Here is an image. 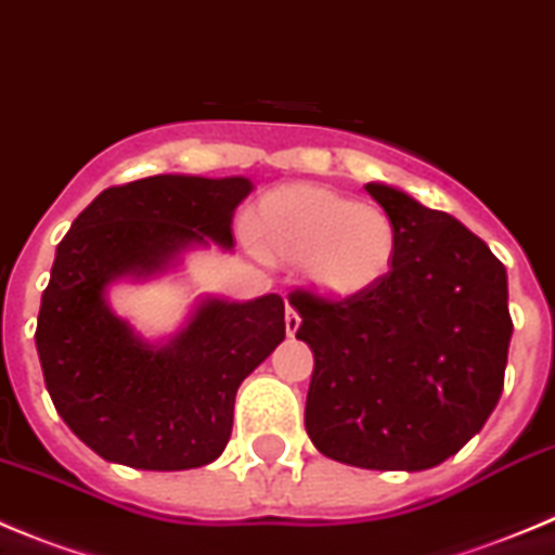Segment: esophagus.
Segmentation results:
<instances>
[{
    "instance_id": "34e87169",
    "label": "esophagus",
    "mask_w": 555,
    "mask_h": 555,
    "mask_svg": "<svg viewBox=\"0 0 555 555\" xmlns=\"http://www.w3.org/2000/svg\"><path fill=\"white\" fill-rule=\"evenodd\" d=\"M298 326H301V314L296 312V307H293V304H287V309H284V328H287L289 337H296Z\"/></svg>"
}]
</instances>
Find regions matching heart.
I'll return each mask as SVG.
<instances>
[{
  "mask_svg": "<svg viewBox=\"0 0 555 555\" xmlns=\"http://www.w3.org/2000/svg\"><path fill=\"white\" fill-rule=\"evenodd\" d=\"M254 241L284 266H304L328 298L362 296L392 268L398 232L376 204H359L318 184H284L254 212Z\"/></svg>",
  "mask_w": 555,
  "mask_h": 555,
  "instance_id": "b5f03b06",
  "label": "heart"
}]
</instances>
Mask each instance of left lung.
I'll use <instances>...</instances> for the list:
<instances>
[{"mask_svg": "<svg viewBox=\"0 0 555 555\" xmlns=\"http://www.w3.org/2000/svg\"><path fill=\"white\" fill-rule=\"evenodd\" d=\"M398 232L373 289H293L314 353L304 409L312 446L364 470H428L481 431L503 392L512 314L506 268L448 212L364 184Z\"/></svg>", "mask_w": 555, "mask_h": 555, "instance_id": "1", "label": "left lung"}]
</instances>
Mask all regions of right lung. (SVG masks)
<instances>
[{"label": "right lung", "mask_w": 555, "mask_h": 555, "mask_svg": "<svg viewBox=\"0 0 555 555\" xmlns=\"http://www.w3.org/2000/svg\"><path fill=\"white\" fill-rule=\"evenodd\" d=\"M248 193L246 177L116 184L60 241L35 346L57 414L107 462L191 470L221 456L237 387L284 339L276 293L207 298L168 346L143 343L104 301L113 279L166 271L193 243L232 248V216Z\"/></svg>", "instance_id": "right-lung-1"}]
</instances>
